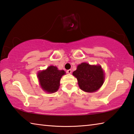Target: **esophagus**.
Masks as SVG:
<instances>
[{
    "label": "esophagus",
    "instance_id": "obj_1",
    "mask_svg": "<svg viewBox=\"0 0 134 134\" xmlns=\"http://www.w3.org/2000/svg\"><path fill=\"white\" fill-rule=\"evenodd\" d=\"M71 71H71V69L67 70V73H69V74H71Z\"/></svg>",
    "mask_w": 134,
    "mask_h": 134
}]
</instances>
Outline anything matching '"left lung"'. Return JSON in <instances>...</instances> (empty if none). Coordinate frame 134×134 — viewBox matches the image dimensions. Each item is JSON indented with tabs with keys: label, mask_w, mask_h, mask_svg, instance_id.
<instances>
[{
	"label": "left lung",
	"mask_w": 134,
	"mask_h": 134,
	"mask_svg": "<svg viewBox=\"0 0 134 134\" xmlns=\"http://www.w3.org/2000/svg\"><path fill=\"white\" fill-rule=\"evenodd\" d=\"M72 74L77 78L80 88L85 92L96 91L104 82V74L100 65L82 63L78 65Z\"/></svg>",
	"instance_id": "1"
}]
</instances>
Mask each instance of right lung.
Wrapping results in <instances>:
<instances>
[{
	"mask_svg": "<svg viewBox=\"0 0 134 134\" xmlns=\"http://www.w3.org/2000/svg\"><path fill=\"white\" fill-rule=\"evenodd\" d=\"M65 74L64 70H59L57 67L52 65L46 70L40 71L37 76L43 90L52 93L58 90L61 78Z\"/></svg>",
	"mask_w": 134,
	"mask_h": 134,
	"instance_id": "right-lung-1",
	"label": "right lung"
}]
</instances>
